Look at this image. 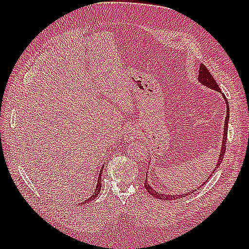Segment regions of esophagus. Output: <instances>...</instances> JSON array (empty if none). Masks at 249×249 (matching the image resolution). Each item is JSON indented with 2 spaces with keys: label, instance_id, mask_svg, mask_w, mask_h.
I'll return each mask as SVG.
<instances>
[{
  "label": "esophagus",
  "instance_id": "obj_1",
  "mask_svg": "<svg viewBox=\"0 0 249 249\" xmlns=\"http://www.w3.org/2000/svg\"><path fill=\"white\" fill-rule=\"evenodd\" d=\"M140 136V131L138 129V127H136L135 125L129 124L125 127L124 129V134H123V139L126 142H129L131 140H134L136 138H138Z\"/></svg>",
  "mask_w": 249,
  "mask_h": 249
}]
</instances>
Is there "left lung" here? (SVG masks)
<instances>
[{
	"label": "left lung",
	"mask_w": 249,
	"mask_h": 249,
	"mask_svg": "<svg viewBox=\"0 0 249 249\" xmlns=\"http://www.w3.org/2000/svg\"><path fill=\"white\" fill-rule=\"evenodd\" d=\"M198 81H199V83L201 84V86H203V87H205V88H209V89H213V91H215V92L220 93L221 96H223L224 100L226 102V107H227V114H226V120H225V124H224L223 141H221V147H220L219 156H218V158H217V162L215 163V167H214V169H213V171L211 172L210 176H209L208 178H206V179L204 181V183H205V182H208L209 179L211 178V176H212V174H213L216 170H217L218 167L220 166L221 161H223V160H224V155H225V151H226L227 133H228V124H229L230 109H229L228 100H227L225 95H224L223 93H221L220 88L218 87V84L216 83V81L214 80V78L212 77V75H211L210 71H208V68H206L203 64H201V65H200V68H199ZM150 162H151V160H150ZM150 162H149V163H150ZM145 174H146V178H147V172H146ZM204 183H202V185H200V186H199L198 188H200L201 186H203ZM144 187H145V189L147 190V192L150 193L151 196H153V197L157 198L158 200H174V199H179V198H182V197H185V196L190 195L192 193H195L196 190L198 189V188H196V189L190 190V192H188V193H184V194H171V195H170V194H163L162 192H157V190H155L154 188H153V187L151 186V185H150V183H147V178H145Z\"/></svg>",
	"instance_id": "obj_1"
}]
</instances>
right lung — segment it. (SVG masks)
Here are the masks:
<instances>
[{"instance_id": "1", "label": "right lung", "mask_w": 249, "mask_h": 249, "mask_svg": "<svg viewBox=\"0 0 249 249\" xmlns=\"http://www.w3.org/2000/svg\"><path fill=\"white\" fill-rule=\"evenodd\" d=\"M103 171H104V166L102 167V169H100V171H99L98 178H97V185H96V188H95V190H94V193L92 194L91 197H89V199H87V201H83V202H82V203H80V204H87V203H89V202H91L92 200H94L95 198L97 197L98 194H99V192H100V188H102V173H103Z\"/></svg>"}]
</instances>
